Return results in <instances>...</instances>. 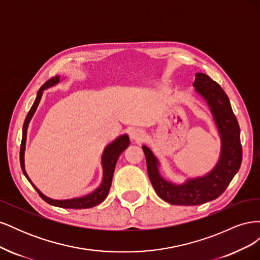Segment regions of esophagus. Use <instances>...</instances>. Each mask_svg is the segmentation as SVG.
Segmentation results:
<instances>
[{"mask_svg":"<svg viewBox=\"0 0 260 260\" xmlns=\"http://www.w3.org/2000/svg\"><path fill=\"white\" fill-rule=\"evenodd\" d=\"M144 137H145L144 130L140 129V128L133 129V130H131V132H130V138H131V140H133V141H141V140L144 139Z\"/></svg>","mask_w":260,"mask_h":260,"instance_id":"obj_1","label":"esophagus"}]
</instances>
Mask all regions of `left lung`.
I'll list each match as a JSON object with an SVG mask.
<instances>
[{
  "instance_id": "1",
  "label": "left lung",
  "mask_w": 260,
  "mask_h": 260,
  "mask_svg": "<svg viewBox=\"0 0 260 260\" xmlns=\"http://www.w3.org/2000/svg\"><path fill=\"white\" fill-rule=\"evenodd\" d=\"M195 92L208 105L217 127L221 148L217 164L206 175L187 178L182 183H174L165 179L160 171V161L152 149L143 145L147 174L157 195L172 205L194 206L207 203L221 195L237 175L242 162L240 127L224 91L205 74L198 73L193 83Z\"/></svg>"
}]
</instances>
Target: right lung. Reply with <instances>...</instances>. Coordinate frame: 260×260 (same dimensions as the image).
I'll use <instances>...</instances> for the list:
<instances>
[{
    "mask_svg": "<svg viewBox=\"0 0 260 260\" xmlns=\"http://www.w3.org/2000/svg\"><path fill=\"white\" fill-rule=\"evenodd\" d=\"M62 79H64V78H61L58 75L53 77L52 79L46 81L37 93V98L34 102L32 106H31L30 111L25 119V122H23V125H22V138H21V145H20V166H21V170L23 172V175H25V177L31 183V185L36 188V191L39 193V195L41 196V199L48 204H50V205L61 207V208H72V209L91 208V207L99 205L100 203H102L107 198V195L109 193V188H111V185H112L113 176H114V171H115L117 160H118V158H119L120 154L130 144V140H129L128 135L119 136L118 138H116L113 142H111L105 146L103 154H102V158H101L102 169H103V178H102V182L93 192L86 194V195H83V196H80V198H73V199H67V200H54V199L49 198V196L44 195L32 183V181H31L30 178L28 177L27 172H26V168H25V151H26L27 131H28L29 123H30L31 119H32V117L39 106V103H40V101L42 99L43 91L58 84Z\"/></svg>",
    "mask_w": 260,
    "mask_h": 260,
    "instance_id": "obj_1",
    "label": "right lung"
}]
</instances>
